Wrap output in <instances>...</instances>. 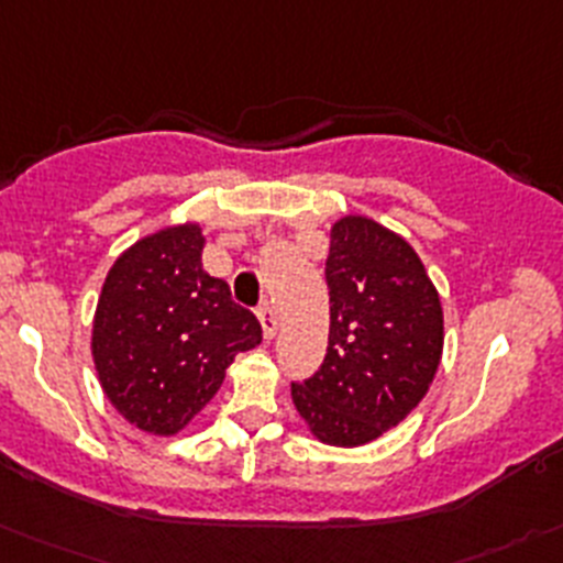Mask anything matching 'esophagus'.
I'll list each match as a JSON object with an SVG mask.
<instances>
[{
	"label": "esophagus",
	"mask_w": 563,
	"mask_h": 563,
	"mask_svg": "<svg viewBox=\"0 0 563 563\" xmlns=\"http://www.w3.org/2000/svg\"><path fill=\"white\" fill-rule=\"evenodd\" d=\"M257 319H261V328H264V335L266 341H272L277 335V317L275 311H272L269 306H264L261 311H257Z\"/></svg>",
	"instance_id": "obj_1"
}]
</instances>
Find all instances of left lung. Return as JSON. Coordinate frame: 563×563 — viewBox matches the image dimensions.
I'll list each match as a JSON object with an SVG mask.
<instances>
[{"label":"left lung","instance_id":"left-lung-1","mask_svg":"<svg viewBox=\"0 0 563 563\" xmlns=\"http://www.w3.org/2000/svg\"><path fill=\"white\" fill-rule=\"evenodd\" d=\"M328 355L291 383L308 430L333 448H361L422 402L444 346L439 291L402 235L366 217L330 228Z\"/></svg>","mask_w":563,"mask_h":563}]
</instances>
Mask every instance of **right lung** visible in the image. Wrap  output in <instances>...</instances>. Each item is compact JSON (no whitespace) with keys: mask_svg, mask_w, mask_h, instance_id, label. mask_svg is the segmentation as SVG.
I'll list each match as a JSON object with an SVG mask.
<instances>
[{"mask_svg":"<svg viewBox=\"0 0 563 563\" xmlns=\"http://www.w3.org/2000/svg\"><path fill=\"white\" fill-rule=\"evenodd\" d=\"M202 228L172 224L115 257L93 313L91 355L110 406L144 433L175 435L213 400L255 313L202 269Z\"/></svg>","mask_w":563,"mask_h":563,"instance_id":"add662e5","label":"right lung"}]
</instances>
